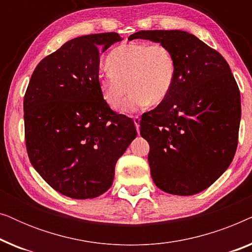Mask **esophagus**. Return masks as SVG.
<instances>
[{
	"mask_svg": "<svg viewBox=\"0 0 252 252\" xmlns=\"http://www.w3.org/2000/svg\"><path fill=\"white\" fill-rule=\"evenodd\" d=\"M133 120H134V124H135L136 129L139 130V128H140V120H141V118H140L139 116H135V117H133Z\"/></svg>",
	"mask_w": 252,
	"mask_h": 252,
	"instance_id": "34e87169",
	"label": "esophagus"
}]
</instances>
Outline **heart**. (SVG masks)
<instances>
[{
  "label": "heart",
  "mask_w": 252,
  "mask_h": 252,
  "mask_svg": "<svg viewBox=\"0 0 252 252\" xmlns=\"http://www.w3.org/2000/svg\"><path fill=\"white\" fill-rule=\"evenodd\" d=\"M108 65L109 70L98 75L99 93L106 104L117 110L129 88L132 93L123 108L126 112L163 103L177 77L173 54L160 43L122 44L109 54Z\"/></svg>",
  "instance_id": "1"
}]
</instances>
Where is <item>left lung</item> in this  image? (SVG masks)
<instances>
[{"mask_svg":"<svg viewBox=\"0 0 252 252\" xmlns=\"http://www.w3.org/2000/svg\"><path fill=\"white\" fill-rule=\"evenodd\" d=\"M134 39L164 44L177 64L170 96L140 122L151 177L168 194H198L235 155L241 120L235 79L218 51L185 31H140L128 37Z\"/></svg>","mask_w":252,"mask_h":252,"instance_id":"1","label":"left lung"}]
</instances>
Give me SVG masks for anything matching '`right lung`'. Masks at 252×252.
Here are the masks:
<instances>
[{"mask_svg":"<svg viewBox=\"0 0 252 252\" xmlns=\"http://www.w3.org/2000/svg\"><path fill=\"white\" fill-rule=\"evenodd\" d=\"M118 33L75 37L43 58L24 97L30 160L50 187L75 199L112 186L119 157L136 137L134 122L117 115L98 88L101 53Z\"/></svg>","mask_w":252,"mask_h":252,"instance_id":"1","label":"right lung"}]
</instances>
